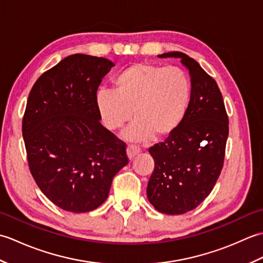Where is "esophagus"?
Here are the masks:
<instances>
[{
    "instance_id": "34e87169",
    "label": "esophagus",
    "mask_w": 263,
    "mask_h": 263,
    "mask_svg": "<svg viewBox=\"0 0 263 263\" xmlns=\"http://www.w3.org/2000/svg\"><path fill=\"white\" fill-rule=\"evenodd\" d=\"M141 150L140 148H138L136 146H133V144H130V146H127L126 148V154H127V157L130 159L135 158V156H137L139 153H140Z\"/></svg>"
}]
</instances>
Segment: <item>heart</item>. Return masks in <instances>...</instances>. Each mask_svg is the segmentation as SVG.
Listing matches in <instances>:
<instances>
[{
	"label": "heart",
	"instance_id": "b5f03b06",
	"mask_svg": "<svg viewBox=\"0 0 263 263\" xmlns=\"http://www.w3.org/2000/svg\"><path fill=\"white\" fill-rule=\"evenodd\" d=\"M114 91L100 89L96 106L104 125L120 131L137 121L126 137L144 142L174 133L185 116L191 100V81L177 66L135 63L117 73Z\"/></svg>",
	"mask_w": 263,
	"mask_h": 263
}]
</instances>
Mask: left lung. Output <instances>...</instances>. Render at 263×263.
<instances>
[{"instance_id":"obj_1","label":"left lung","mask_w":263,"mask_h":263,"mask_svg":"<svg viewBox=\"0 0 263 263\" xmlns=\"http://www.w3.org/2000/svg\"><path fill=\"white\" fill-rule=\"evenodd\" d=\"M159 58H180L191 76V100L184 120L164 142L149 148L155 168L147 197L167 215L193 210L208 197L224 166L228 115L217 82L192 58L170 52Z\"/></svg>"}]
</instances>
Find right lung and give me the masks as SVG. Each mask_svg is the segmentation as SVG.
I'll return each mask as SVG.
<instances>
[{"instance_id": "obj_1", "label": "right lung", "mask_w": 263, "mask_h": 263, "mask_svg": "<svg viewBox=\"0 0 263 263\" xmlns=\"http://www.w3.org/2000/svg\"><path fill=\"white\" fill-rule=\"evenodd\" d=\"M113 62L73 54L38 78L22 119L28 165L61 209L88 212L105 202L126 144L100 123L96 95Z\"/></svg>"}]
</instances>
